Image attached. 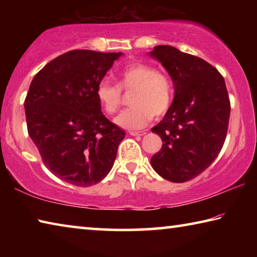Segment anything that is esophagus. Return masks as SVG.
I'll return each instance as SVG.
<instances>
[{
	"mask_svg": "<svg viewBox=\"0 0 257 257\" xmlns=\"http://www.w3.org/2000/svg\"><path fill=\"white\" fill-rule=\"evenodd\" d=\"M129 134L132 135V136H144L146 132L145 130H141V132H129Z\"/></svg>",
	"mask_w": 257,
	"mask_h": 257,
	"instance_id": "1",
	"label": "esophagus"
}]
</instances>
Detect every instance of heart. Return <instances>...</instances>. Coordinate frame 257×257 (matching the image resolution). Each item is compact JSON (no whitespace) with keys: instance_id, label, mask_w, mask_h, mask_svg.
I'll list each match as a JSON object with an SVG mask.
<instances>
[{"instance_id":"1","label":"heart","mask_w":257,"mask_h":257,"mask_svg":"<svg viewBox=\"0 0 257 257\" xmlns=\"http://www.w3.org/2000/svg\"><path fill=\"white\" fill-rule=\"evenodd\" d=\"M133 90L129 98L132 107L115 116L114 122L121 128L134 130L143 128L155 116L163 115L172 101V86L169 78L156 72L145 63H133L118 73V86L107 79L98 82L96 97L103 110L114 113L121 103V91Z\"/></svg>"}]
</instances>
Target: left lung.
I'll return each mask as SVG.
<instances>
[{
    "label": "left lung",
    "mask_w": 257,
    "mask_h": 257,
    "mask_svg": "<svg viewBox=\"0 0 257 257\" xmlns=\"http://www.w3.org/2000/svg\"><path fill=\"white\" fill-rule=\"evenodd\" d=\"M149 55L175 85L171 106L152 128L163 144L151 164L164 179L188 181L206 170L223 146L230 115L225 82L206 61L173 46L158 45Z\"/></svg>",
    "instance_id": "obj_1"
}]
</instances>
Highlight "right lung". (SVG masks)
I'll return each instance as SVG.
<instances>
[{
  "instance_id": "add662e5",
  "label": "right lung",
  "mask_w": 257,
  "mask_h": 257,
  "mask_svg": "<svg viewBox=\"0 0 257 257\" xmlns=\"http://www.w3.org/2000/svg\"><path fill=\"white\" fill-rule=\"evenodd\" d=\"M123 53L67 52L34 77L25 99L29 137L52 173L88 187L105 178L125 133L107 120L96 87Z\"/></svg>"
}]
</instances>
